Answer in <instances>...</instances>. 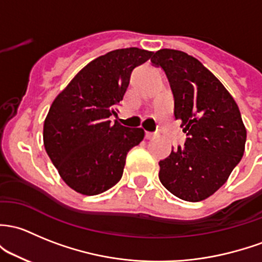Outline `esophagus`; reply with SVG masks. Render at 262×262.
<instances>
[{
  "label": "esophagus",
  "mask_w": 262,
  "mask_h": 262,
  "mask_svg": "<svg viewBox=\"0 0 262 262\" xmlns=\"http://www.w3.org/2000/svg\"><path fill=\"white\" fill-rule=\"evenodd\" d=\"M156 137V133H153V132H145V138L147 139H152Z\"/></svg>",
  "instance_id": "obj_1"
}]
</instances>
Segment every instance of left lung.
Wrapping results in <instances>:
<instances>
[{"mask_svg": "<svg viewBox=\"0 0 262 262\" xmlns=\"http://www.w3.org/2000/svg\"><path fill=\"white\" fill-rule=\"evenodd\" d=\"M166 73L184 147L159 162V181L188 202L208 198L226 183L245 152L246 128L235 99L196 57L162 49L150 59Z\"/></svg>", "mask_w": 262, "mask_h": 262, "instance_id": "left-lung-1", "label": "left lung"}]
</instances>
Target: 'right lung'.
<instances>
[{
	"mask_svg": "<svg viewBox=\"0 0 262 262\" xmlns=\"http://www.w3.org/2000/svg\"><path fill=\"white\" fill-rule=\"evenodd\" d=\"M152 51L119 49L81 69L52 101L43 123V145L60 177L85 196L108 191L120 181L126 154L144 138L142 128L112 123L136 66Z\"/></svg>",
	"mask_w": 262,
	"mask_h": 262,
	"instance_id": "1",
	"label": "right lung"
}]
</instances>
